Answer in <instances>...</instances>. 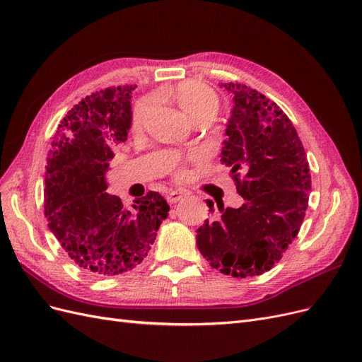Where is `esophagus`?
Wrapping results in <instances>:
<instances>
[{
	"mask_svg": "<svg viewBox=\"0 0 362 362\" xmlns=\"http://www.w3.org/2000/svg\"><path fill=\"white\" fill-rule=\"evenodd\" d=\"M182 198H184V193L180 192V190H169V192L166 193V199H168V202H170V204H177V202H180Z\"/></svg>",
	"mask_w": 362,
	"mask_h": 362,
	"instance_id": "1",
	"label": "esophagus"
}]
</instances>
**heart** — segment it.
<instances>
[{
  "label": "heart",
  "instance_id": "1",
  "mask_svg": "<svg viewBox=\"0 0 362 362\" xmlns=\"http://www.w3.org/2000/svg\"><path fill=\"white\" fill-rule=\"evenodd\" d=\"M164 95L172 96L177 104L181 107V110L187 115L193 122L204 117L214 119L221 107V100H218L217 93L210 89V87L196 83V81H185L180 86L175 87L173 90L166 92ZM152 105H154V98H144L136 103L133 108V115H131V125L134 129H139L144 124L146 115L151 112Z\"/></svg>",
  "mask_w": 362,
  "mask_h": 362
}]
</instances>
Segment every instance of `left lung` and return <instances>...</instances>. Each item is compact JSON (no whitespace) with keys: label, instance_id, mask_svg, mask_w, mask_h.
<instances>
[{"label":"left lung","instance_id":"1","mask_svg":"<svg viewBox=\"0 0 362 362\" xmlns=\"http://www.w3.org/2000/svg\"><path fill=\"white\" fill-rule=\"evenodd\" d=\"M221 86L234 96L221 161L245 202L238 208L218 202L217 217L196 231V245L223 275L247 278L270 270L298 235L311 190L310 164L275 103L245 84ZM206 205L213 213V201Z\"/></svg>","mask_w":362,"mask_h":362}]
</instances>
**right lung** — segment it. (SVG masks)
<instances>
[{"label":"right lung","instance_id":"1","mask_svg":"<svg viewBox=\"0 0 362 362\" xmlns=\"http://www.w3.org/2000/svg\"><path fill=\"white\" fill-rule=\"evenodd\" d=\"M107 87L68 112L54 134L45 173L48 228L76 266L93 276L133 270L149 254L169 205L157 192L125 208L105 173L131 128V92Z\"/></svg>","mask_w":362,"mask_h":362}]
</instances>
